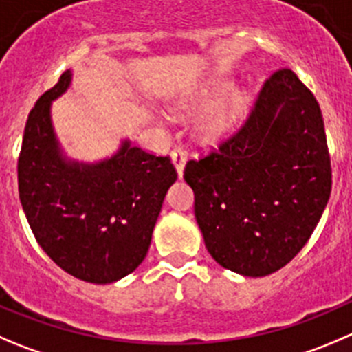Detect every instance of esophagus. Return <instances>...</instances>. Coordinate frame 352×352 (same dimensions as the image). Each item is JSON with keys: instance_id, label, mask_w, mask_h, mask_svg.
<instances>
[{"instance_id": "1", "label": "esophagus", "mask_w": 352, "mask_h": 352, "mask_svg": "<svg viewBox=\"0 0 352 352\" xmlns=\"http://www.w3.org/2000/svg\"><path fill=\"white\" fill-rule=\"evenodd\" d=\"M170 159H173V164H174V167H176V173H178V176L179 178H183V169H185V164H186V160H188L186 152L183 148H179V146H176V148L170 152Z\"/></svg>"}]
</instances>
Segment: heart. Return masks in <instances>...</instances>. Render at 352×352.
<instances>
[{
    "label": "heart",
    "mask_w": 352,
    "mask_h": 352,
    "mask_svg": "<svg viewBox=\"0 0 352 352\" xmlns=\"http://www.w3.org/2000/svg\"><path fill=\"white\" fill-rule=\"evenodd\" d=\"M233 82L228 79H217L212 85L207 86L197 98L186 103L185 109L188 110H204L209 109L214 102L219 101L216 107H212L206 116L202 117L199 124L200 135L206 140H217L232 128L236 119L242 113L243 107L247 103V93L242 89H235L230 94ZM230 93L229 96L228 93ZM228 94L229 96L226 97Z\"/></svg>",
    "instance_id": "heart-1"
}]
</instances>
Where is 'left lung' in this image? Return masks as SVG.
Segmentation results:
<instances>
[{
    "label": "left lung",
    "instance_id": "1",
    "mask_svg": "<svg viewBox=\"0 0 352 352\" xmlns=\"http://www.w3.org/2000/svg\"><path fill=\"white\" fill-rule=\"evenodd\" d=\"M195 217L212 259L266 276L297 256L332 190L323 117L290 69L264 82L242 128L185 167Z\"/></svg>",
    "mask_w": 352,
    "mask_h": 352
}]
</instances>
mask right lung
<instances>
[{
    "label": "right lung",
    "mask_w": 352,
    "mask_h": 352,
    "mask_svg": "<svg viewBox=\"0 0 352 352\" xmlns=\"http://www.w3.org/2000/svg\"><path fill=\"white\" fill-rule=\"evenodd\" d=\"M72 70L36 102L23 129L19 197L41 249L63 271L89 283L133 273L148 252L164 197L176 182L169 157L120 142L98 162L69 159L52 122V103Z\"/></svg>",
    "instance_id": "right-lung-1"
}]
</instances>
